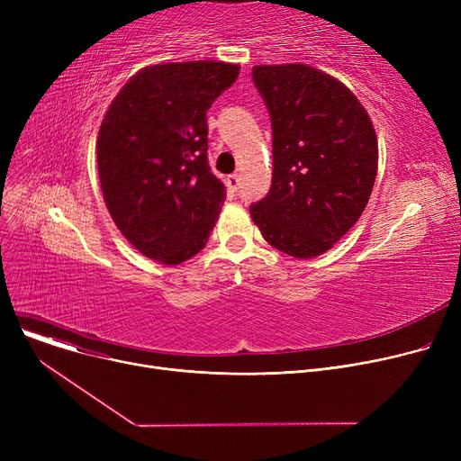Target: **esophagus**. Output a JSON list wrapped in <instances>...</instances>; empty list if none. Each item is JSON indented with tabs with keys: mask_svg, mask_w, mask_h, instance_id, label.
Masks as SVG:
<instances>
[{
	"mask_svg": "<svg viewBox=\"0 0 461 461\" xmlns=\"http://www.w3.org/2000/svg\"><path fill=\"white\" fill-rule=\"evenodd\" d=\"M239 183H240V179H239L237 174H231V176L226 177V186H228L231 192H235V190L239 188Z\"/></svg>",
	"mask_w": 461,
	"mask_h": 461,
	"instance_id": "esophagus-1",
	"label": "esophagus"
}]
</instances>
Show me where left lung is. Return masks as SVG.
I'll return each instance as SVG.
<instances>
[{
    "mask_svg": "<svg viewBox=\"0 0 461 461\" xmlns=\"http://www.w3.org/2000/svg\"><path fill=\"white\" fill-rule=\"evenodd\" d=\"M273 125V185L250 205L263 239L299 259L334 247L365 211L377 176V136L357 96L303 63L256 65Z\"/></svg>",
    "mask_w": 461,
    "mask_h": 461,
    "instance_id": "left-lung-1",
    "label": "left lung"
}]
</instances>
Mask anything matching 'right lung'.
Instances as JSON below:
<instances>
[{
    "instance_id": "right-lung-1",
    "label": "right lung",
    "mask_w": 461,
    "mask_h": 461,
    "mask_svg": "<svg viewBox=\"0 0 461 461\" xmlns=\"http://www.w3.org/2000/svg\"><path fill=\"white\" fill-rule=\"evenodd\" d=\"M224 61L138 70L112 101L96 138L106 207L129 243L177 265L209 240L226 186L207 162V110L239 77Z\"/></svg>"
}]
</instances>
